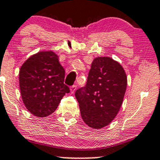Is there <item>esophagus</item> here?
Instances as JSON below:
<instances>
[{
	"label": "esophagus",
	"instance_id": "34e87169",
	"mask_svg": "<svg viewBox=\"0 0 160 160\" xmlns=\"http://www.w3.org/2000/svg\"><path fill=\"white\" fill-rule=\"evenodd\" d=\"M77 89V85H73L72 87H71V93H74L75 90H76Z\"/></svg>",
	"mask_w": 160,
	"mask_h": 160
}]
</instances>
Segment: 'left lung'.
<instances>
[{
  "instance_id": "1",
  "label": "left lung",
  "mask_w": 160,
  "mask_h": 160,
  "mask_svg": "<svg viewBox=\"0 0 160 160\" xmlns=\"http://www.w3.org/2000/svg\"><path fill=\"white\" fill-rule=\"evenodd\" d=\"M126 88L127 76L118 62L108 57L95 58L87 84L75 92L83 122L94 129L108 125L122 106Z\"/></svg>"
}]
</instances>
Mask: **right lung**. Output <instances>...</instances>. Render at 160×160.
Wrapping results in <instances>:
<instances>
[{
	"instance_id": "add662e5",
	"label": "right lung",
	"mask_w": 160,
	"mask_h": 160,
	"mask_svg": "<svg viewBox=\"0 0 160 160\" xmlns=\"http://www.w3.org/2000/svg\"><path fill=\"white\" fill-rule=\"evenodd\" d=\"M64 75L58 56L52 51L29 57L19 73L21 96L28 111L40 118L53 113L63 96L70 92L64 83Z\"/></svg>"
}]
</instances>
